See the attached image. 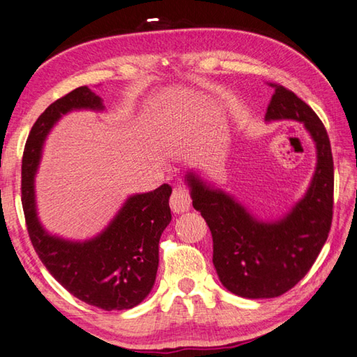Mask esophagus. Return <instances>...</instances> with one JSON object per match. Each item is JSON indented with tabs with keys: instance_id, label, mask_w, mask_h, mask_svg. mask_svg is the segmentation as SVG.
Segmentation results:
<instances>
[{
	"instance_id": "obj_1",
	"label": "esophagus",
	"mask_w": 357,
	"mask_h": 357,
	"mask_svg": "<svg viewBox=\"0 0 357 357\" xmlns=\"http://www.w3.org/2000/svg\"><path fill=\"white\" fill-rule=\"evenodd\" d=\"M170 207L173 213H184L187 211H190L192 207V199L190 195H188V190L183 185H176L172 193L170 198Z\"/></svg>"
}]
</instances>
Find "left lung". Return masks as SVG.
<instances>
[{
  "label": "left lung",
  "mask_w": 357,
  "mask_h": 357,
  "mask_svg": "<svg viewBox=\"0 0 357 357\" xmlns=\"http://www.w3.org/2000/svg\"><path fill=\"white\" fill-rule=\"evenodd\" d=\"M264 116L266 122L296 121L316 146L310 185L280 218L261 220L234 195L187 172L193 207L212 232L213 266L227 291L246 298H272L302 280L328 238L333 220L334 167L324 123L302 99L280 85Z\"/></svg>",
  "instance_id": "1"
}]
</instances>
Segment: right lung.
<instances>
[{
	"instance_id": "right-lung-1",
	"label": "right lung",
	"mask_w": 357,
	"mask_h": 357,
	"mask_svg": "<svg viewBox=\"0 0 357 357\" xmlns=\"http://www.w3.org/2000/svg\"><path fill=\"white\" fill-rule=\"evenodd\" d=\"M103 111V100L80 86L49 105L27 137L21 165V201L27 232L41 263L63 288L82 302L105 311L135 308L150 294L159 264V240L170 225L172 187L135 193L100 234L68 240L41 225L35 199V176L49 131L71 111Z\"/></svg>"
}]
</instances>
